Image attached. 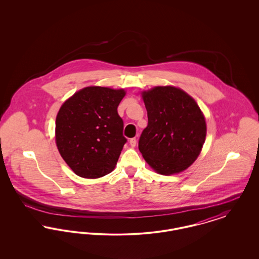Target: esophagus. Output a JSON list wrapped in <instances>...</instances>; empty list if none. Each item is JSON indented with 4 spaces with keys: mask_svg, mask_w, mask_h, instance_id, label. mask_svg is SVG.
<instances>
[{
    "mask_svg": "<svg viewBox=\"0 0 259 259\" xmlns=\"http://www.w3.org/2000/svg\"><path fill=\"white\" fill-rule=\"evenodd\" d=\"M129 143H130V145H131V147H132V148H134L136 146V144H137V140H136V138H132V139H130Z\"/></svg>",
    "mask_w": 259,
    "mask_h": 259,
    "instance_id": "34e87169",
    "label": "esophagus"
}]
</instances>
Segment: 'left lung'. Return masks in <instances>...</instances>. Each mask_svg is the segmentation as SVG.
<instances>
[{
  "mask_svg": "<svg viewBox=\"0 0 259 259\" xmlns=\"http://www.w3.org/2000/svg\"><path fill=\"white\" fill-rule=\"evenodd\" d=\"M148 126L139 149L158 174L183 172L197 159L205 143L207 126L195 100L174 87H156L142 93Z\"/></svg>",
  "mask_w": 259,
  "mask_h": 259,
  "instance_id": "8db88e82",
  "label": "left lung"
}]
</instances>
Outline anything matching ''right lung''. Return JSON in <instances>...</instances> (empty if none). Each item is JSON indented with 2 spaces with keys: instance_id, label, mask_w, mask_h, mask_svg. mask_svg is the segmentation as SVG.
Returning a JSON list of instances; mask_svg holds the SVG:
<instances>
[{
  "instance_id": "1",
  "label": "right lung",
  "mask_w": 259,
  "mask_h": 259,
  "mask_svg": "<svg viewBox=\"0 0 259 259\" xmlns=\"http://www.w3.org/2000/svg\"><path fill=\"white\" fill-rule=\"evenodd\" d=\"M125 94L123 89L85 87L62 105L55 122L56 146L75 175L97 179L114 169L127 142L117 113Z\"/></svg>"
}]
</instances>
